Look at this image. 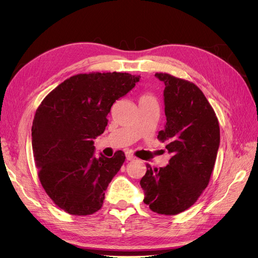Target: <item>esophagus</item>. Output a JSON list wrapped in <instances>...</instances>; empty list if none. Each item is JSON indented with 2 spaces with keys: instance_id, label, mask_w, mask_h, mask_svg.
Segmentation results:
<instances>
[{
  "instance_id": "1",
  "label": "esophagus",
  "mask_w": 258,
  "mask_h": 258,
  "mask_svg": "<svg viewBox=\"0 0 258 258\" xmlns=\"http://www.w3.org/2000/svg\"><path fill=\"white\" fill-rule=\"evenodd\" d=\"M126 158H127V160H135L136 159V156H134V154H131L130 152H127L126 153Z\"/></svg>"
}]
</instances>
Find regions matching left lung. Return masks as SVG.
<instances>
[{"mask_svg":"<svg viewBox=\"0 0 258 258\" xmlns=\"http://www.w3.org/2000/svg\"><path fill=\"white\" fill-rule=\"evenodd\" d=\"M155 76L166 86L167 122L158 139L172 157L163 168L147 166L140 185L153 212L174 215L191 207L208 186L220 146V124L196 85L167 73Z\"/></svg>","mask_w":258,"mask_h":258,"instance_id":"obj_1","label":"left lung"}]
</instances>
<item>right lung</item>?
<instances>
[{
    "label": "right lung",
    "mask_w": 258,
    "mask_h": 258,
    "mask_svg": "<svg viewBox=\"0 0 258 258\" xmlns=\"http://www.w3.org/2000/svg\"><path fill=\"white\" fill-rule=\"evenodd\" d=\"M129 73L77 74L57 86L37 107L32 148L38 177L49 198L72 215L101 209L104 191L120 170L124 154L95 156L93 139L107 126L116 100L135 87Z\"/></svg>",
    "instance_id": "add662e5"
}]
</instances>
